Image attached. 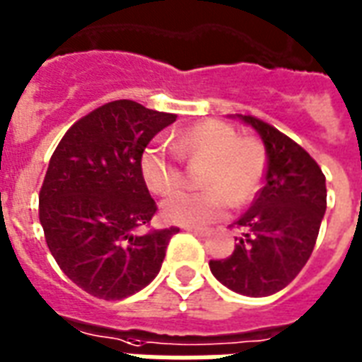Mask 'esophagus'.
Instances as JSON below:
<instances>
[{
    "instance_id": "1",
    "label": "esophagus",
    "mask_w": 362,
    "mask_h": 362,
    "mask_svg": "<svg viewBox=\"0 0 362 362\" xmlns=\"http://www.w3.org/2000/svg\"><path fill=\"white\" fill-rule=\"evenodd\" d=\"M186 231H189V233H193V235H197V237H206V235H209V231L197 230V228H186Z\"/></svg>"
}]
</instances>
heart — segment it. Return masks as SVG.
Here are the masks:
<instances>
[{
  "label": "heart",
  "instance_id": "heart-1",
  "mask_svg": "<svg viewBox=\"0 0 362 362\" xmlns=\"http://www.w3.org/2000/svg\"><path fill=\"white\" fill-rule=\"evenodd\" d=\"M173 146L184 159L206 161L203 192H176L161 203L163 218L176 226L199 228L222 218L230 205H245L260 187L266 170V151L255 138L222 121H205L176 132ZM140 170L153 193H169L180 186L182 170L165 148L150 146L142 153Z\"/></svg>",
  "mask_w": 362,
  "mask_h": 362
}]
</instances>
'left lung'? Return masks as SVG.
I'll return each mask as SVG.
<instances>
[{
  "instance_id": "obj_1",
  "label": "left lung",
  "mask_w": 362,
  "mask_h": 362,
  "mask_svg": "<svg viewBox=\"0 0 362 362\" xmlns=\"http://www.w3.org/2000/svg\"><path fill=\"white\" fill-rule=\"evenodd\" d=\"M260 134L267 156L266 184L237 220L241 237L226 260H211L212 275L230 291L250 298L283 291L315 247L327 211V182L313 157L275 127L235 115Z\"/></svg>"
}]
</instances>
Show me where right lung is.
<instances>
[{
    "mask_svg": "<svg viewBox=\"0 0 362 362\" xmlns=\"http://www.w3.org/2000/svg\"><path fill=\"white\" fill-rule=\"evenodd\" d=\"M175 114L107 102L68 129L47 167L40 222L60 269L102 300L142 291L178 228L138 233L156 214L140 159Z\"/></svg>",
    "mask_w": 362,
    "mask_h": 362,
    "instance_id": "right-lung-1",
    "label": "right lung"
}]
</instances>
